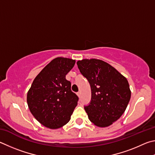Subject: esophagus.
I'll use <instances>...</instances> for the list:
<instances>
[{"label":"esophagus","mask_w":155,"mask_h":155,"mask_svg":"<svg viewBox=\"0 0 155 155\" xmlns=\"http://www.w3.org/2000/svg\"><path fill=\"white\" fill-rule=\"evenodd\" d=\"M77 95H78V97H79L80 98V97H81V93H80V92H79V93H77Z\"/></svg>","instance_id":"esophagus-1"}]
</instances>
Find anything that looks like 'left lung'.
Masks as SVG:
<instances>
[{"instance_id": "left-lung-1", "label": "left lung", "mask_w": 155, "mask_h": 155, "mask_svg": "<svg viewBox=\"0 0 155 155\" xmlns=\"http://www.w3.org/2000/svg\"><path fill=\"white\" fill-rule=\"evenodd\" d=\"M77 64L91 88V102L84 105L89 120L100 127L111 125L123 114L130 101L128 81L101 60L84 59Z\"/></svg>"}]
</instances>
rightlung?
<instances>
[{
    "instance_id": "1",
    "label": "right lung",
    "mask_w": 155,
    "mask_h": 155,
    "mask_svg": "<svg viewBox=\"0 0 155 155\" xmlns=\"http://www.w3.org/2000/svg\"><path fill=\"white\" fill-rule=\"evenodd\" d=\"M75 63L70 58H54L35 78L27 94L32 114L48 128L58 129L66 124L77 106L79 98L66 80Z\"/></svg>"
}]
</instances>
